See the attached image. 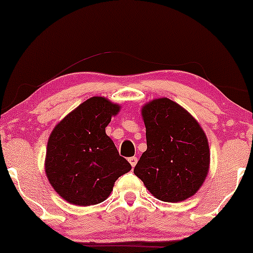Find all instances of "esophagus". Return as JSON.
I'll list each match as a JSON object with an SVG mask.
<instances>
[{"label": "esophagus", "instance_id": "obj_1", "mask_svg": "<svg viewBox=\"0 0 253 253\" xmlns=\"http://www.w3.org/2000/svg\"><path fill=\"white\" fill-rule=\"evenodd\" d=\"M128 162L130 163V165H132V168H134L136 162H138V158H136V157H130V158H128Z\"/></svg>", "mask_w": 253, "mask_h": 253}]
</instances>
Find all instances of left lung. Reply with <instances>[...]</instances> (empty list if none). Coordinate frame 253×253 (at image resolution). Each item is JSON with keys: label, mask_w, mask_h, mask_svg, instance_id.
Returning <instances> with one entry per match:
<instances>
[{"label": "left lung", "mask_w": 253, "mask_h": 253, "mask_svg": "<svg viewBox=\"0 0 253 253\" xmlns=\"http://www.w3.org/2000/svg\"><path fill=\"white\" fill-rule=\"evenodd\" d=\"M141 114L147 150L134 175L161 201H184L199 190L208 173L207 136L187 110L167 97L145 104Z\"/></svg>", "instance_id": "obj_1"}]
</instances>
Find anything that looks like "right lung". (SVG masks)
Listing matches in <instances>:
<instances>
[{
	"instance_id": "1",
	"label": "right lung",
	"mask_w": 253,
	"mask_h": 253,
	"mask_svg": "<svg viewBox=\"0 0 253 253\" xmlns=\"http://www.w3.org/2000/svg\"><path fill=\"white\" fill-rule=\"evenodd\" d=\"M120 106L91 97L72 110L52 130L45 170L53 189L72 205L103 202L114 183L132 169L119 155L106 127Z\"/></svg>"
}]
</instances>
